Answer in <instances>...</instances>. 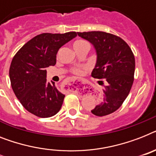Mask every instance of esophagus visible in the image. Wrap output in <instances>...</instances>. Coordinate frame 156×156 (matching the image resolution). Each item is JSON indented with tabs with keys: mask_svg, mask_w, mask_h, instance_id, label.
Returning a JSON list of instances; mask_svg holds the SVG:
<instances>
[{
	"mask_svg": "<svg viewBox=\"0 0 156 156\" xmlns=\"http://www.w3.org/2000/svg\"><path fill=\"white\" fill-rule=\"evenodd\" d=\"M70 82H74V83H77V84H89L88 82H87L84 79H79V78H74V79H72V80L69 81Z\"/></svg>",
	"mask_w": 156,
	"mask_h": 156,
	"instance_id": "obj_1",
	"label": "esophagus"
}]
</instances>
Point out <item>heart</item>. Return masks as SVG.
<instances>
[{"label":"heart","mask_w":156,"mask_h":156,"mask_svg":"<svg viewBox=\"0 0 156 156\" xmlns=\"http://www.w3.org/2000/svg\"><path fill=\"white\" fill-rule=\"evenodd\" d=\"M73 46H74V49H78V48L84 47V46H89V44L84 40H77L76 41H74ZM82 69H85V67L76 68V69H74V72L75 74H80L82 73Z\"/></svg>","instance_id":"obj_1"}]
</instances>
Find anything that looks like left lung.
<instances>
[{
	"mask_svg": "<svg viewBox=\"0 0 156 156\" xmlns=\"http://www.w3.org/2000/svg\"><path fill=\"white\" fill-rule=\"evenodd\" d=\"M93 45L97 59L91 76L105 79L102 99L91 113L105 116L121 107L134 82L135 61L131 48L121 37L102 31L78 33ZM102 82V81H101Z\"/></svg>",
	"mask_w": 156,
	"mask_h": 156,
	"instance_id": "8db88e82",
	"label": "left lung"
}]
</instances>
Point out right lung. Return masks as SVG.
I'll return each mask as SVG.
<instances>
[{
  "instance_id": "add662e5",
  "label": "right lung",
  "mask_w": 156,
  "mask_h": 156,
  "mask_svg": "<svg viewBox=\"0 0 156 156\" xmlns=\"http://www.w3.org/2000/svg\"><path fill=\"white\" fill-rule=\"evenodd\" d=\"M76 36V32L39 34L25 43L12 58L9 68L12 90L33 115L49 118L60 111L65 95L54 82H47L46 68L56 64L58 49Z\"/></svg>"
}]
</instances>
